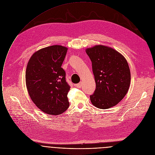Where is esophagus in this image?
<instances>
[{
  "label": "esophagus",
  "instance_id": "obj_1",
  "mask_svg": "<svg viewBox=\"0 0 155 155\" xmlns=\"http://www.w3.org/2000/svg\"><path fill=\"white\" fill-rule=\"evenodd\" d=\"M75 87H78V88H81V86H82V84L81 83H79V84H75L74 85Z\"/></svg>",
  "mask_w": 155,
  "mask_h": 155
}]
</instances>
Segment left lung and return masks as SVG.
Wrapping results in <instances>:
<instances>
[{
	"mask_svg": "<svg viewBox=\"0 0 155 155\" xmlns=\"http://www.w3.org/2000/svg\"><path fill=\"white\" fill-rule=\"evenodd\" d=\"M92 63L96 90L90 95L91 104L106 109L125 97L131 82V73L125 57L115 49L98 45L85 49Z\"/></svg>",
	"mask_w": 155,
	"mask_h": 155,
	"instance_id": "obj_1",
	"label": "left lung"
}]
</instances>
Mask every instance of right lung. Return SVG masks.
<instances>
[{"mask_svg": "<svg viewBox=\"0 0 155 155\" xmlns=\"http://www.w3.org/2000/svg\"><path fill=\"white\" fill-rule=\"evenodd\" d=\"M68 48L48 46L35 52L30 58L25 71L28 95L43 112L53 115L64 113L69 107L67 94L70 89L61 68Z\"/></svg>", "mask_w": 155, "mask_h": 155, "instance_id": "right-lung-1", "label": "right lung"}]
</instances>
